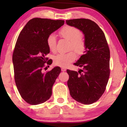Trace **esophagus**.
Returning <instances> with one entry per match:
<instances>
[{"instance_id": "esophagus-1", "label": "esophagus", "mask_w": 127, "mask_h": 127, "mask_svg": "<svg viewBox=\"0 0 127 127\" xmlns=\"http://www.w3.org/2000/svg\"><path fill=\"white\" fill-rule=\"evenodd\" d=\"M61 70L62 71V72H65V71L66 70V69L65 68V67H61Z\"/></svg>"}]
</instances>
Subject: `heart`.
Instances as JSON below:
<instances>
[{
	"instance_id": "heart-1",
	"label": "heart",
	"mask_w": 127,
	"mask_h": 127,
	"mask_svg": "<svg viewBox=\"0 0 127 127\" xmlns=\"http://www.w3.org/2000/svg\"><path fill=\"white\" fill-rule=\"evenodd\" d=\"M60 35L64 39L70 41V50H74L66 54H59L54 58V62L59 66L66 67L76 59L77 55H81L86 50V44L81 32L77 28L70 25H65L60 29ZM47 44L50 50L55 52L57 48V39L54 34L48 36L47 39Z\"/></svg>"
}]
</instances>
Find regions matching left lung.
Segmentation results:
<instances>
[{"label": "left lung", "mask_w": 127, "mask_h": 127, "mask_svg": "<svg viewBox=\"0 0 127 127\" xmlns=\"http://www.w3.org/2000/svg\"><path fill=\"white\" fill-rule=\"evenodd\" d=\"M84 34V54L74 65L82 67L79 72L67 69V86L71 96L80 103L90 105L96 102L105 92L110 76V50L105 34L99 27L89 19L66 21Z\"/></svg>", "instance_id": "8db88e82"}]
</instances>
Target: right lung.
Returning a JSON list of instances; mask_svg holds the SVG:
<instances>
[{
	"label": "right lung",
	"instance_id": "obj_1",
	"mask_svg": "<svg viewBox=\"0 0 127 127\" xmlns=\"http://www.w3.org/2000/svg\"><path fill=\"white\" fill-rule=\"evenodd\" d=\"M64 20L34 18L29 20L19 34L13 53L15 84L28 103L36 105L46 102L61 73L57 66L44 73L53 61L46 57L50 53L48 36L64 24Z\"/></svg>",
	"mask_w": 127,
	"mask_h": 127
}]
</instances>
